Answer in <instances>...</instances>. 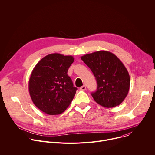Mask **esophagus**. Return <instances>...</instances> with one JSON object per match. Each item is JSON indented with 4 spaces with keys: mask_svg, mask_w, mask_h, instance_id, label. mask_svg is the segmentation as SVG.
Returning <instances> with one entry per match:
<instances>
[{
    "mask_svg": "<svg viewBox=\"0 0 155 155\" xmlns=\"http://www.w3.org/2000/svg\"><path fill=\"white\" fill-rule=\"evenodd\" d=\"M80 89L81 91H85V90L86 89V86H85V85H83V86L80 87Z\"/></svg>",
    "mask_w": 155,
    "mask_h": 155,
    "instance_id": "1",
    "label": "esophagus"
}]
</instances>
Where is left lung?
Masks as SVG:
<instances>
[{
  "instance_id": "left-lung-1",
  "label": "left lung",
  "mask_w": 155,
  "mask_h": 155,
  "mask_svg": "<svg viewBox=\"0 0 155 155\" xmlns=\"http://www.w3.org/2000/svg\"><path fill=\"white\" fill-rule=\"evenodd\" d=\"M81 59L92 71L97 83V91L91 93L94 100L105 108L119 105L130 86L128 72L121 61L105 50L84 55Z\"/></svg>"
}]
</instances>
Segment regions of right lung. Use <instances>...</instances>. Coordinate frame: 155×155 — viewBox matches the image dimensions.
I'll return each instance as SVG.
<instances>
[{"label":"right lung","mask_w":155,"mask_h":155,"mask_svg":"<svg viewBox=\"0 0 155 155\" xmlns=\"http://www.w3.org/2000/svg\"><path fill=\"white\" fill-rule=\"evenodd\" d=\"M72 56L49 54L33 69L29 81V93L35 105L48 115L63 113L71 104L77 89L68 71L73 63Z\"/></svg>","instance_id":"right-lung-1"}]
</instances>
